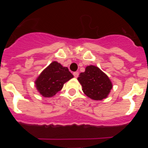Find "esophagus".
Wrapping results in <instances>:
<instances>
[{
    "instance_id": "esophagus-1",
    "label": "esophagus",
    "mask_w": 148,
    "mask_h": 148,
    "mask_svg": "<svg viewBox=\"0 0 148 148\" xmlns=\"http://www.w3.org/2000/svg\"><path fill=\"white\" fill-rule=\"evenodd\" d=\"M78 75H79V73H78V72H74L73 73V75L75 77V78H77V77L78 76Z\"/></svg>"
}]
</instances>
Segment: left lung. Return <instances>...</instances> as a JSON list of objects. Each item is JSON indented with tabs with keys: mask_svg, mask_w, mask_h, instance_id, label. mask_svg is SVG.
Masks as SVG:
<instances>
[{
	"mask_svg": "<svg viewBox=\"0 0 148 148\" xmlns=\"http://www.w3.org/2000/svg\"><path fill=\"white\" fill-rule=\"evenodd\" d=\"M84 93L93 100H102L108 97L113 87L108 76L98 66H87L78 78Z\"/></svg>",
	"mask_w": 148,
	"mask_h": 148,
	"instance_id": "1",
	"label": "left lung"
}]
</instances>
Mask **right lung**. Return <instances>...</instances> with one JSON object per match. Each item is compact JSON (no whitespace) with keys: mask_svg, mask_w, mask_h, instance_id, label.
<instances>
[{"mask_svg":"<svg viewBox=\"0 0 148 148\" xmlns=\"http://www.w3.org/2000/svg\"><path fill=\"white\" fill-rule=\"evenodd\" d=\"M72 78L73 75L67 67L53 61L41 72L35 84L40 95L45 98L53 97L62 89L64 83Z\"/></svg>","mask_w":148,"mask_h":148,"instance_id":"right-lung-1","label":"right lung"}]
</instances>
